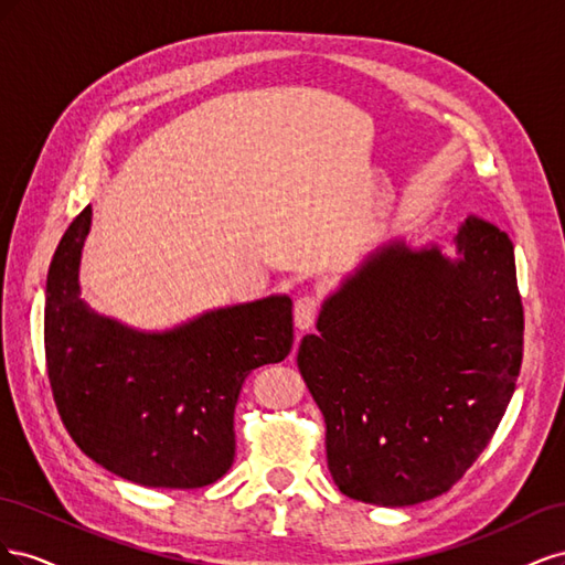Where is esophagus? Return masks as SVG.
I'll return each mask as SVG.
<instances>
[{
    "label": "esophagus",
    "mask_w": 565,
    "mask_h": 565,
    "mask_svg": "<svg viewBox=\"0 0 565 565\" xmlns=\"http://www.w3.org/2000/svg\"><path fill=\"white\" fill-rule=\"evenodd\" d=\"M320 311V299L316 295H301L295 301V322L299 330H309Z\"/></svg>",
    "instance_id": "34e87169"
}]
</instances>
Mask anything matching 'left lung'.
I'll list each match as a JSON object with an SVG mask.
<instances>
[{
	"label": "left lung",
	"mask_w": 565,
	"mask_h": 565,
	"mask_svg": "<svg viewBox=\"0 0 565 565\" xmlns=\"http://www.w3.org/2000/svg\"><path fill=\"white\" fill-rule=\"evenodd\" d=\"M457 249V262L438 249L377 252L301 341L297 363L347 498L384 507L438 498L504 417L523 361L514 245L471 214Z\"/></svg>",
	"instance_id": "8db88e82"
}]
</instances>
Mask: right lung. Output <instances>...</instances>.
Instances as JSON below:
<instances>
[{
  "instance_id": "add662e5",
  "label": "right lung",
  "mask_w": 565,
  "mask_h": 565,
  "mask_svg": "<svg viewBox=\"0 0 565 565\" xmlns=\"http://www.w3.org/2000/svg\"><path fill=\"white\" fill-rule=\"evenodd\" d=\"M89 224L84 207L46 276L44 353L61 422L84 455L127 481L210 486L233 465V415L247 374L292 349V301L233 306L167 334L125 330L79 299Z\"/></svg>"
}]
</instances>
